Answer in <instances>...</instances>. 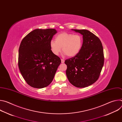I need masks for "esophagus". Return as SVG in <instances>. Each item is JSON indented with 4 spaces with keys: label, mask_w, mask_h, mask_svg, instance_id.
Wrapping results in <instances>:
<instances>
[{
    "label": "esophagus",
    "mask_w": 122,
    "mask_h": 122,
    "mask_svg": "<svg viewBox=\"0 0 122 122\" xmlns=\"http://www.w3.org/2000/svg\"><path fill=\"white\" fill-rule=\"evenodd\" d=\"M61 63H64L65 62V60H64V59H61Z\"/></svg>",
    "instance_id": "1"
}]
</instances>
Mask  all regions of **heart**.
<instances>
[{"mask_svg": "<svg viewBox=\"0 0 122 122\" xmlns=\"http://www.w3.org/2000/svg\"><path fill=\"white\" fill-rule=\"evenodd\" d=\"M82 43V38L80 35L62 32L56 36V41H51L50 46L51 52L55 56L59 55L62 48L64 55L72 57L80 51Z\"/></svg>", "mask_w": 122, "mask_h": 122, "instance_id": "heart-1", "label": "heart"}]
</instances>
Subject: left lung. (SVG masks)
Returning <instances> with one entry per match:
<instances>
[{
    "instance_id": "8db88e82",
    "label": "left lung",
    "mask_w": 122,
    "mask_h": 122,
    "mask_svg": "<svg viewBox=\"0 0 122 122\" xmlns=\"http://www.w3.org/2000/svg\"><path fill=\"white\" fill-rule=\"evenodd\" d=\"M72 30L82 35L83 43L76 56L65 60L66 75L73 85L83 88L98 80L104 65L103 49L99 39L89 30Z\"/></svg>"
}]
</instances>
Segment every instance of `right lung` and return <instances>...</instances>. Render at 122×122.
I'll return each instance as SVG.
<instances>
[{
    "label": "right lung",
    "instance_id": "obj_1",
    "mask_svg": "<svg viewBox=\"0 0 122 122\" xmlns=\"http://www.w3.org/2000/svg\"><path fill=\"white\" fill-rule=\"evenodd\" d=\"M57 31L53 28L36 29L22 40L19 49L18 66L30 86L42 88L53 81L60 58L52 53L50 44Z\"/></svg>",
    "mask_w": 122,
    "mask_h": 122
}]
</instances>
